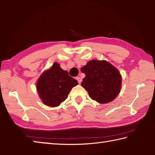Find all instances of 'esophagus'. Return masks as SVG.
Instances as JSON below:
<instances>
[{"label": "esophagus", "instance_id": "1", "mask_svg": "<svg viewBox=\"0 0 155 155\" xmlns=\"http://www.w3.org/2000/svg\"><path fill=\"white\" fill-rule=\"evenodd\" d=\"M76 80H78V83H79V84H80L81 82V81H82L81 78L80 77H77V78H76Z\"/></svg>", "mask_w": 155, "mask_h": 155}]
</instances>
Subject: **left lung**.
I'll return each instance as SVG.
<instances>
[{
  "instance_id": "1",
  "label": "left lung",
  "mask_w": 155,
  "mask_h": 155,
  "mask_svg": "<svg viewBox=\"0 0 155 155\" xmlns=\"http://www.w3.org/2000/svg\"><path fill=\"white\" fill-rule=\"evenodd\" d=\"M86 77L81 85L91 99L101 104L112 102L118 95L122 78L116 68L106 61L91 60L81 68Z\"/></svg>"
}]
</instances>
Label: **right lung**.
Returning <instances> with one entry per match:
<instances>
[{"instance_id": "right-lung-1", "label": "right lung", "mask_w": 155, "mask_h": 155, "mask_svg": "<svg viewBox=\"0 0 155 155\" xmlns=\"http://www.w3.org/2000/svg\"><path fill=\"white\" fill-rule=\"evenodd\" d=\"M78 84V81L69 76L67 71L63 70L58 64L54 63L39 78L37 90L44 104L56 107L67 99L71 88Z\"/></svg>"}]
</instances>
